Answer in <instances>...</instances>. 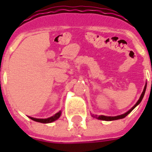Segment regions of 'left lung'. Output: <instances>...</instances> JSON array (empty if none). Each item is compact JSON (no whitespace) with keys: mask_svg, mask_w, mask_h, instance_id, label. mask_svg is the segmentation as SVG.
<instances>
[{"mask_svg":"<svg viewBox=\"0 0 152 152\" xmlns=\"http://www.w3.org/2000/svg\"><path fill=\"white\" fill-rule=\"evenodd\" d=\"M145 90H146V87H145L144 88V91H143V92H142V95H141L140 98H139V100H138V102H137L135 104V106H134L133 107L132 109H130L128 111V112H126V113L123 114V115H120V116H94L95 118H96V119H101V120H106V121H112V120H116V119H123V118H125L126 117L128 114H129L130 113L132 112V111L134 109H135V107H136L137 105H139V103H141V101H142V98H143V96H144L145 95Z\"/></svg>","mask_w":152,"mask_h":152,"instance_id":"8db88e82","label":"left lung"}]
</instances>
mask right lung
<instances>
[{
	"mask_svg": "<svg viewBox=\"0 0 152 152\" xmlns=\"http://www.w3.org/2000/svg\"><path fill=\"white\" fill-rule=\"evenodd\" d=\"M60 116H61V111H59L58 113L55 114L54 116H52V117L48 118V119H36V118H33V117H29V118H30L31 119H33V121L39 122V123H52V122L53 121H56V119H58L60 117Z\"/></svg>",
	"mask_w": 152,
	"mask_h": 152,
	"instance_id": "obj_1",
	"label": "right lung"
}]
</instances>
